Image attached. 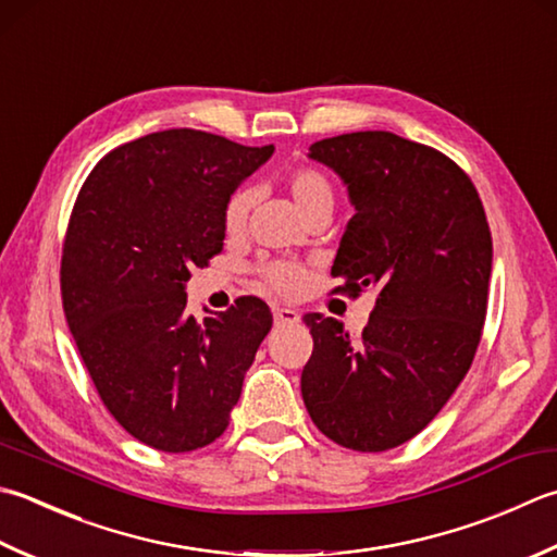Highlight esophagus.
Segmentation results:
<instances>
[{
  "instance_id": "34e87169",
  "label": "esophagus",
  "mask_w": 557,
  "mask_h": 557,
  "mask_svg": "<svg viewBox=\"0 0 557 557\" xmlns=\"http://www.w3.org/2000/svg\"><path fill=\"white\" fill-rule=\"evenodd\" d=\"M272 315H275L277 325H297L299 323V311H294V309L275 307V309H272Z\"/></svg>"
}]
</instances>
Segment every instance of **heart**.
Wrapping results in <instances>:
<instances>
[{
  "mask_svg": "<svg viewBox=\"0 0 557 557\" xmlns=\"http://www.w3.org/2000/svg\"><path fill=\"white\" fill-rule=\"evenodd\" d=\"M287 193L297 207V212L307 220L321 207H333V188L329 178L315 169H297L287 176ZM250 207V195L246 190L232 195V200L224 207V228L226 234H238L244 228L246 214ZM265 280L277 292L292 294L301 287V270L294 265H270L265 268Z\"/></svg>",
  "mask_w": 557,
  "mask_h": 557,
  "instance_id": "1",
  "label": "heart"
}]
</instances>
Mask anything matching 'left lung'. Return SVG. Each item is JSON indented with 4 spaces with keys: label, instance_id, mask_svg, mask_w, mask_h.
I'll list each match as a JSON object with an SVG mask.
<instances>
[{
    "label": "left lung",
    "instance_id": "1",
    "mask_svg": "<svg viewBox=\"0 0 557 557\" xmlns=\"http://www.w3.org/2000/svg\"><path fill=\"white\" fill-rule=\"evenodd\" d=\"M311 161L347 188L331 275L376 294L359 341L307 313L301 396L315 428L355 451L416 437L471 369L487 311L493 236L471 178L437 149L384 129L313 141Z\"/></svg>",
    "mask_w": 557,
    "mask_h": 557
}]
</instances>
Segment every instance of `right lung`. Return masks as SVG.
I'll list each match as a JSON object with an SVG mask.
<instances>
[{"label":"right lung","mask_w":557,"mask_h":557,"mask_svg":"<svg viewBox=\"0 0 557 557\" xmlns=\"http://www.w3.org/2000/svg\"><path fill=\"white\" fill-rule=\"evenodd\" d=\"M275 147L163 129L113 149L76 198L62 250L67 325L103 406L141 444L183 454L228 428L272 329L244 297L198 321L185 282L224 246V207Z\"/></svg>","instance_id":"1"}]
</instances>
